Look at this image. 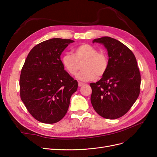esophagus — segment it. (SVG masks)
I'll list each match as a JSON object with an SVG mask.
<instances>
[{
	"label": "esophagus",
	"instance_id": "obj_1",
	"mask_svg": "<svg viewBox=\"0 0 157 157\" xmlns=\"http://www.w3.org/2000/svg\"><path fill=\"white\" fill-rule=\"evenodd\" d=\"M83 86H84V83H82V82H79L78 83V86L79 87H82Z\"/></svg>",
	"mask_w": 157,
	"mask_h": 157
}]
</instances>
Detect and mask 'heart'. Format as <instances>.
Segmentation results:
<instances>
[{"instance_id": "1", "label": "heart", "mask_w": 157, "mask_h": 157, "mask_svg": "<svg viewBox=\"0 0 157 157\" xmlns=\"http://www.w3.org/2000/svg\"><path fill=\"white\" fill-rule=\"evenodd\" d=\"M83 62L82 70L76 76L79 81L89 82L96 77H102L108 70V56L88 44H83L75 48L74 55L65 52L61 57L62 66L71 75L77 74L79 64Z\"/></svg>"}]
</instances>
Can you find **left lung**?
Masks as SVG:
<instances>
[{
  "label": "left lung",
  "mask_w": 157,
  "mask_h": 157,
  "mask_svg": "<svg viewBox=\"0 0 157 157\" xmlns=\"http://www.w3.org/2000/svg\"><path fill=\"white\" fill-rule=\"evenodd\" d=\"M108 52L109 67L96 83H91V102L98 114L106 119L122 117L135 103L140 93L141 75L132 51L110 37L95 39Z\"/></svg>",
  "instance_id": "left-lung-1"
}]
</instances>
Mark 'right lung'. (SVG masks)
<instances>
[{"instance_id": "add662e5", "label": "right lung", "mask_w": 157, "mask_h": 157, "mask_svg": "<svg viewBox=\"0 0 157 157\" xmlns=\"http://www.w3.org/2000/svg\"><path fill=\"white\" fill-rule=\"evenodd\" d=\"M71 39L53 38L35 45L21 71L20 97L33 117L54 124L64 118L78 82L66 71L60 55Z\"/></svg>"}]
</instances>
